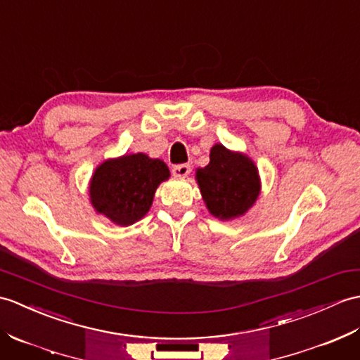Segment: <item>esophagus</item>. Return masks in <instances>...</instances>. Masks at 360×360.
<instances>
[{
  "instance_id": "obj_1",
  "label": "esophagus",
  "mask_w": 360,
  "mask_h": 360,
  "mask_svg": "<svg viewBox=\"0 0 360 360\" xmlns=\"http://www.w3.org/2000/svg\"><path fill=\"white\" fill-rule=\"evenodd\" d=\"M172 173H173L174 178H186L187 174L190 173V165H188V164H178V165H174Z\"/></svg>"
}]
</instances>
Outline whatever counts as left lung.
<instances>
[{"label": "left lung", "instance_id": "1", "mask_svg": "<svg viewBox=\"0 0 360 360\" xmlns=\"http://www.w3.org/2000/svg\"><path fill=\"white\" fill-rule=\"evenodd\" d=\"M196 179L207 208L221 219L244 214L261 188L255 164L221 144L212 148L210 164L196 172Z\"/></svg>", "mask_w": 360, "mask_h": 360}]
</instances>
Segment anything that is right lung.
<instances>
[{
    "instance_id": "1",
    "label": "right lung",
    "mask_w": 360,
    "mask_h": 360,
    "mask_svg": "<svg viewBox=\"0 0 360 360\" xmlns=\"http://www.w3.org/2000/svg\"><path fill=\"white\" fill-rule=\"evenodd\" d=\"M169 176L162 161L144 153L105 161L90 182L91 204L115 224L131 225L148 212L158 186Z\"/></svg>"
}]
</instances>
